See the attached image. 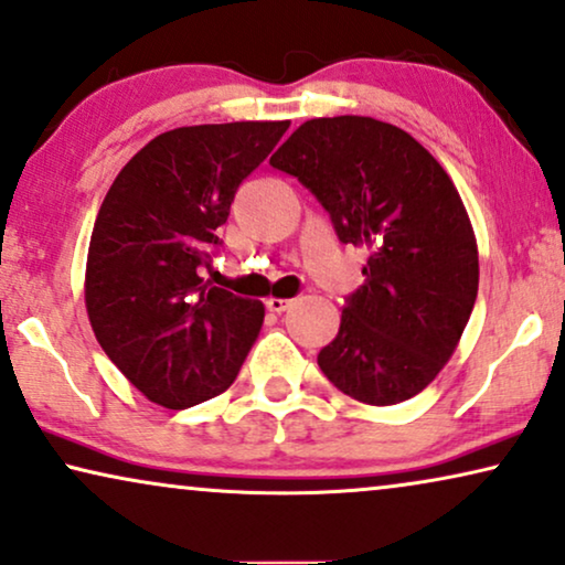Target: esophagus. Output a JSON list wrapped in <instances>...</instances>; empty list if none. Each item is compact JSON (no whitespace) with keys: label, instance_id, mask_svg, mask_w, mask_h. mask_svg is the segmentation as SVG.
Listing matches in <instances>:
<instances>
[{"label":"esophagus","instance_id":"obj_1","mask_svg":"<svg viewBox=\"0 0 565 565\" xmlns=\"http://www.w3.org/2000/svg\"><path fill=\"white\" fill-rule=\"evenodd\" d=\"M289 307H291V299H276V297L266 299V309H268V312L281 315V312H286V309H289Z\"/></svg>","mask_w":565,"mask_h":565}]
</instances>
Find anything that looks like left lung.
Here are the masks:
<instances>
[{"instance_id":"obj_1","label":"left lung","mask_w":565,"mask_h":565,"mask_svg":"<svg viewBox=\"0 0 565 565\" xmlns=\"http://www.w3.org/2000/svg\"><path fill=\"white\" fill-rule=\"evenodd\" d=\"M340 243L365 245V281L317 363L340 392L386 407L423 392L456 351L479 291L471 220L443 166L396 125L317 117L276 150Z\"/></svg>"}]
</instances>
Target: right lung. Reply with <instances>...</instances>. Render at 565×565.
<instances>
[{
    "label": "right lung",
    "mask_w": 565,
    "mask_h": 565,
    "mask_svg": "<svg viewBox=\"0 0 565 565\" xmlns=\"http://www.w3.org/2000/svg\"><path fill=\"white\" fill-rule=\"evenodd\" d=\"M289 122L177 127L117 173L86 258V312L102 351L166 409L233 384L264 324V305L210 286L237 186Z\"/></svg>",
    "instance_id": "obj_1"
}]
</instances>
